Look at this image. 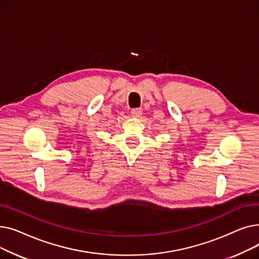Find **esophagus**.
<instances>
[{
  "mask_svg": "<svg viewBox=\"0 0 259 259\" xmlns=\"http://www.w3.org/2000/svg\"><path fill=\"white\" fill-rule=\"evenodd\" d=\"M143 114V110L141 108H134L131 110V115L133 117H140Z\"/></svg>",
  "mask_w": 259,
  "mask_h": 259,
  "instance_id": "34e87169",
  "label": "esophagus"
}]
</instances>
